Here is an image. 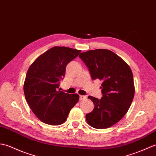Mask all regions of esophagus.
<instances>
[{"instance_id": "34e87169", "label": "esophagus", "mask_w": 156, "mask_h": 156, "mask_svg": "<svg viewBox=\"0 0 156 156\" xmlns=\"http://www.w3.org/2000/svg\"><path fill=\"white\" fill-rule=\"evenodd\" d=\"M79 98H80V100H84L87 99V97L85 95H80L79 96Z\"/></svg>"}]
</instances>
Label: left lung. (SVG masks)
Listing matches in <instances>:
<instances>
[{"label":"left lung","instance_id":"left-lung-1","mask_svg":"<svg viewBox=\"0 0 156 156\" xmlns=\"http://www.w3.org/2000/svg\"><path fill=\"white\" fill-rule=\"evenodd\" d=\"M89 69L93 80L103 83L102 98L89 96L95 107L86 115L90 126L106 129L123 118L132 103L135 87L133 73L122 58L107 49H95L79 55Z\"/></svg>","mask_w":156,"mask_h":156}]
</instances>
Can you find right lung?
<instances>
[{
  "label": "right lung",
  "mask_w": 156,
  "mask_h": 156,
  "mask_svg": "<svg viewBox=\"0 0 156 156\" xmlns=\"http://www.w3.org/2000/svg\"><path fill=\"white\" fill-rule=\"evenodd\" d=\"M81 53L66 47H54L38 57L29 67L24 93L31 110L41 122L58 126L66 121L79 99L78 94L57 91L67 65Z\"/></svg>",
  "instance_id": "add662e5"
}]
</instances>
